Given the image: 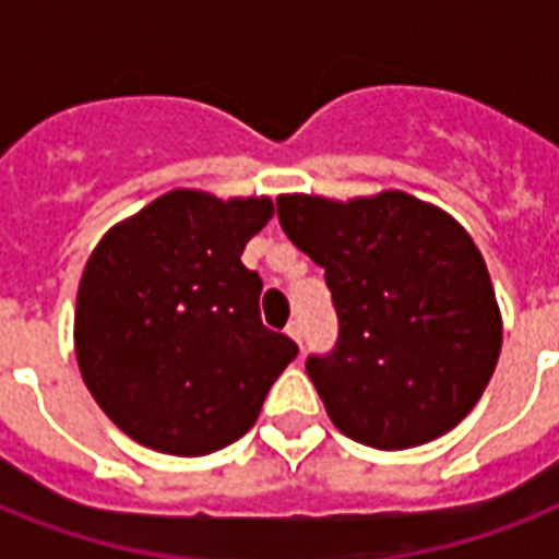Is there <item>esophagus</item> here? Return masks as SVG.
<instances>
[{
  "label": "esophagus",
  "instance_id": "obj_1",
  "mask_svg": "<svg viewBox=\"0 0 559 559\" xmlns=\"http://www.w3.org/2000/svg\"><path fill=\"white\" fill-rule=\"evenodd\" d=\"M287 333L298 342V345H305V328H301V322H289Z\"/></svg>",
  "mask_w": 559,
  "mask_h": 559
}]
</instances>
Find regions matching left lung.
<instances>
[{
    "label": "left lung",
    "instance_id": "left-lung-1",
    "mask_svg": "<svg viewBox=\"0 0 559 559\" xmlns=\"http://www.w3.org/2000/svg\"><path fill=\"white\" fill-rule=\"evenodd\" d=\"M284 235L324 270L336 345L307 373L342 432L408 450L476 406L502 348L485 258L443 211L403 191L331 202L278 197Z\"/></svg>",
    "mask_w": 559,
    "mask_h": 559
}]
</instances>
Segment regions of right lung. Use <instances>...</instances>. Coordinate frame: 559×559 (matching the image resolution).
<instances>
[{
    "instance_id": "add662e5",
    "label": "right lung",
    "mask_w": 559,
    "mask_h": 559,
    "mask_svg": "<svg viewBox=\"0 0 559 559\" xmlns=\"http://www.w3.org/2000/svg\"><path fill=\"white\" fill-rule=\"evenodd\" d=\"M272 217L266 197L170 191L116 226L78 289L74 350L98 406L133 441L209 455L243 438L298 357L261 322L258 272L240 254Z\"/></svg>"
}]
</instances>
